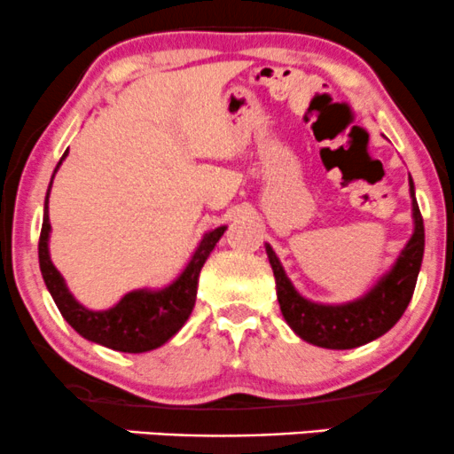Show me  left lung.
Masks as SVG:
<instances>
[{
  "mask_svg": "<svg viewBox=\"0 0 454 454\" xmlns=\"http://www.w3.org/2000/svg\"><path fill=\"white\" fill-rule=\"evenodd\" d=\"M411 207H414V234L401 252L395 267L378 281L376 288L363 299L348 305H317L301 296L293 288L278 256L267 245L269 262L278 284L279 309L290 328L301 340L331 350H350L363 343L378 340L390 331L414 294L420 262L425 252V226L419 202L414 198V184L410 179Z\"/></svg>",
  "mask_w": 454,
  "mask_h": 454,
  "instance_id": "left-lung-1",
  "label": "left lung"
}]
</instances>
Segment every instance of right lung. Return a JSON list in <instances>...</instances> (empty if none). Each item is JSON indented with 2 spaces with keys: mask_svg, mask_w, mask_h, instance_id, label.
<instances>
[{
  "mask_svg": "<svg viewBox=\"0 0 454 454\" xmlns=\"http://www.w3.org/2000/svg\"><path fill=\"white\" fill-rule=\"evenodd\" d=\"M67 151L61 155L64 160ZM59 160V164H61ZM57 164V168H59ZM55 168V173H57ZM55 176V175H53ZM53 184V179H51ZM226 231V226L215 228V231L205 234L202 243L198 245L194 258L190 260L184 273L175 284L168 288L158 290V293H149V290H137L129 293L119 301L117 305L106 311H90L81 303H76L74 296L67 293L64 278L59 270L53 267L49 258V192H46L44 202V220L43 231H40L38 241V258H40V270L46 288H49L51 296H53L55 305L59 307L61 316L66 317L67 325L81 333L85 340L100 343V346L111 348V350L119 352H147L153 348H160L170 337L185 325L190 317L192 309L196 303V286L198 275H200L202 264L209 258L211 249L220 241V237Z\"/></svg>",
  "mask_w": 454,
  "mask_h": 454,
  "instance_id": "obj_1",
  "label": "right lung"
}]
</instances>
